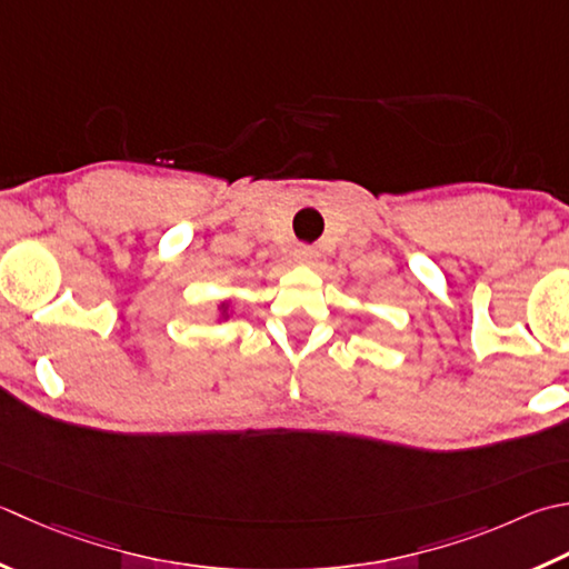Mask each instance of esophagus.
I'll return each mask as SVG.
<instances>
[{
    "instance_id": "obj_1",
    "label": "esophagus",
    "mask_w": 569,
    "mask_h": 569,
    "mask_svg": "<svg viewBox=\"0 0 569 569\" xmlns=\"http://www.w3.org/2000/svg\"><path fill=\"white\" fill-rule=\"evenodd\" d=\"M293 256H296V261H300V263H316L318 261L316 247H308V243H300V247H296Z\"/></svg>"
}]
</instances>
